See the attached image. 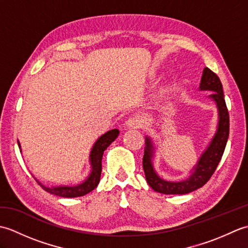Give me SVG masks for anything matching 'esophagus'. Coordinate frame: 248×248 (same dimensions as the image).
Instances as JSON below:
<instances>
[{
  "label": "esophagus",
  "mask_w": 248,
  "mask_h": 248,
  "mask_svg": "<svg viewBox=\"0 0 248 248\" xmlns=\"http://www.w3.org/2000/svg\"><path fill=\"white\" fill-rule=\"evenodd\" d=\"M143 124H144V120L143 118L140 117V116H132V117H130L127 123H125V125H127L128 128L131 129H138V128H141L143 127Z\"/></svg>",
  "instance_id": "34e87169"
}]
</instances>
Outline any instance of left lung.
Masks as SVG:
<instances>
[{
  "label": "left lung",
  "mask_w": 248,
  "mask_h": 248,
  "mask_svg": "<svg viewBox=\"0 0 248 248\" xmlns=\"http://www.w3.org/2000/svg\"><path fill=\"white\" fill-rule=\"evenodd\" d=\"M199 91L212 92L208 98L217 104L218 121L217 132H215L207 148L200 155L196 165L189 170L191 175L188 178L182 181H167L157 175L154 167V162H152L155 152V146L149 136H146L143 168L149 186L157 193L166 195H182L191 193L195 189L202 187L211 178L220 159H222L229 136V114L227 107H226L223 85L220 83L219 78L207 67L204 68L202 72V80H200L199 84Z\"/></svg>",
  "instance_id": "1"
}]
</instances>
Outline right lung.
I'll use <instances>...</instances> for the list:
<instances>
[{"mask_svg": "<svg viewBox=\"0 0 248 248\" xmlns=\"http://www.w3.org/2000/svg\"><path fill=\"white\" fill-rule=\"evenodd\" d=\"M119 135L118 129H113L108 131L107 133L100 136L93 144L91 155H89V163H91V172L87 176V178L83 182L76 184V186H45L39 180V186L43 187L46 192L50 194H54L56 196L66 197V198H73V197H80L84 195L92 192L93 188H96L100 181V177H101V170H102V155L104 150L113 143V141L117 139ZM18 145L21 151V146L18 140Z\"/></svg>", "mask_w": 248, "mask_h": 248, "instance_id": "obj_1", "label": "right lung"}]
</instances>
